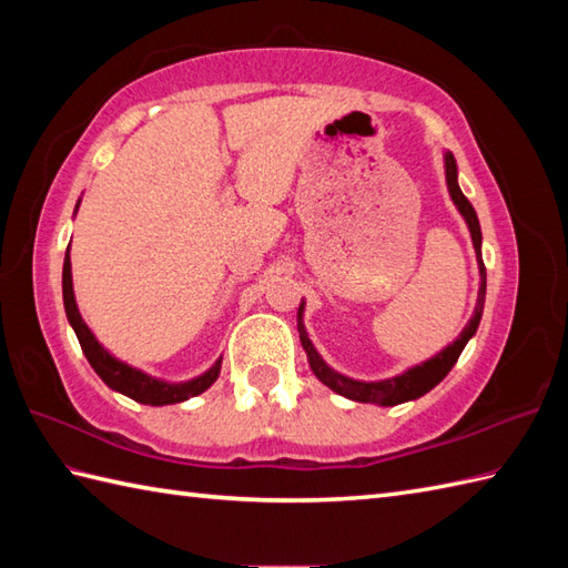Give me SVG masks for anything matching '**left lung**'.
I'll return each mask as SVG.
<instances>
[{
    "mask_svg": "<svg viewBox=\"0 0 568 568\" xmlns=\"http://www.w3.org/2000/svg\"><path fill=\"white\" fill-rule=\"evenodd\" d=\"M444 168H446V185H449V195L458 207V212L464 214V220L470 229V239H474V248H476V258H478L480 287H478V303H476L474 317H470V322L466 324V329L458 334V339L446 346L444 352H439L434 358L425 361L422 366L405 371L403 376L378 381V383H361V381H352L346 376H339V373L332 371L320 358V354L315 352V346H312V342L307 339V334H300V339H303V346H305L307 358H310V368L315 371V376L324 385H327V388H332L334 393L348 397V400L373 403V405L388 407V405H400V403H407V400H415V397H422L425 393H429L439 381H444L446 373L454 368L458 356H462L464 346L468 344L470 336H474L476 329H478V322H480V315H484V303H486V265H484V258H480V224H478L476 210L470 207V202L466 200L462 187H458V183H456V161H454L452 153L444 155ZM300 312H303V305H300ZM300 312H297V315H300Z\"/></svg>",
    "mask_w": 568,
    "mask_h": 568,
    "instance_id": "8db88e82",
    "label": "left lung"
}]
</instances>
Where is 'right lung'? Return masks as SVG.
<instances>
[{"label":"right lung","instance_id":"add662e5","mask_svg":"<svg viewBox=\"0 0 568 568\" xmlns=\"http://www.w3.org/2000/svg\"><path fill=\"white\" fill-rule=\"evenodd\" d=\"M63 303H65V315L68 322L72 324V329L78 334V342L82 346L84 356H88L90 366L94 368V373L110 385L112 390L124 393L126 397L143 405H173V403H183L187 397H195L200 393H204L210 385L220 376L222 368V358L216 364L202 373L200 378L187 381V383H163L155 381L146 373H141L136 368H131L122 361H116L114 356H110L100 346V342L94 339V334L88 329V324L82 322L78 305H75V295H72V273H70V246L65 253V263H63Z\"/></svg>","mask_w":568,"mask_h":568}]
</instances>
